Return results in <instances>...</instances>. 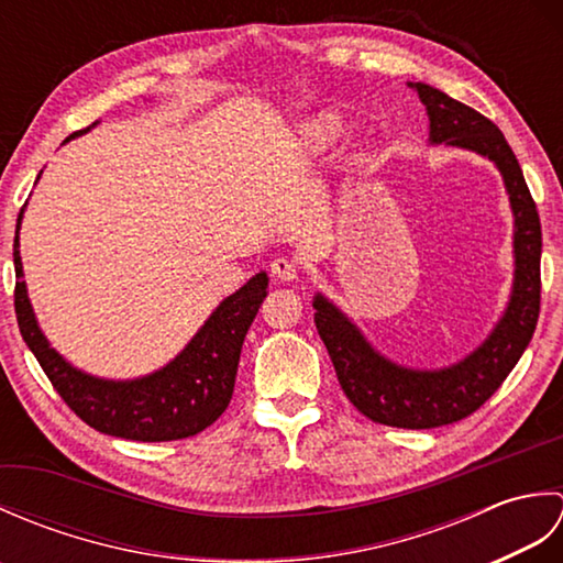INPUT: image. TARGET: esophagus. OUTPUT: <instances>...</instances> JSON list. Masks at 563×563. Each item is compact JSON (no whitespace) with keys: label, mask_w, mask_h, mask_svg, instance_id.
Wrapping results in <instances>:
<instances>
[{"label":"esophagus","mask_w":563,"mask_h":563,"mask_svg":"<svg viewBox=\"0 0 563 563\" xmlns=\"http://www.w3.org/2000/svg\"><path fill=\"white\" fill-rule=\"evenodd\" d=\"M271 275L275 280H295L297 278V263L290 258H275L271 263Z\"/></svg>","instance_id":"34e87169"}]
</instances>
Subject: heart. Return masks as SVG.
Segmentation results:
<instances>
[{
    "instance_id": "1",
    "label": "heart",
    "mask_w": 563,
    "mask_h": 563,
    "mask_svg": "<svg viewBox=\"0 0 563 563\" xmlns=\"http://www.w3.org/2000/svg\"><path fill=\"white\" fill-rule=\"evenodd\" d=\"M339 135V121L333 115H317L309 118L307 123L297 130V140H300L302 150L307 152H319L327 145H331L333 137Z\"/></svg>"
}]
</instances>
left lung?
I'll return each mask as SVG.
<instances>
[{
	"label": "left lung",
	"mask_w": 563,
	"mask_h": 563,
	"mask_svg": "<svg viewBox=\"0 0 563 563\" xmlns=\"http://www.w3.org/2000/svg\"><path fill=\"white\" fill-rule=\"evenodd\" d=\"M426 106L430 145L482 154L504 176L512 210V288L492 333L462 361L438 369L406 367L382 355L349 314L317 292L314 324L345 397L369 421L394 428H438L474 413L504 385L532 341L540 317L542 227L520 164L504 133L479 111L423 81H409Z\"/></svg>",
	"instance_id": "left-lung-1"
}]
</instances>
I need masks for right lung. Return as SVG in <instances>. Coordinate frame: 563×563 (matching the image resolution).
<instances>
[{
	"mask_svg": "<svg viewBox=\"0 0 563 563\" xmlns=\"http://www.w3.org/2000/svg\"><path fill=\"white\" fill-rule=\"evenodd\" d=\"M91 128L69 135L67 142L89 133ZM23 210L26 206L19 212L14 236L19 329L69 409L99 433L140 442L190 438L218 421L232 399L244 336L268 295V275L261 271L236 292L224 297L184 351L164 367L135 379L97 377L65 361L45 339L33 314L19 251Z\"/></svg>",
	"mask_w": 563,
	"mask_h": 563,
	"instance_id": "add662e5",
	"label": "right lung"
}]
</instances>
